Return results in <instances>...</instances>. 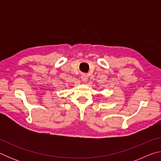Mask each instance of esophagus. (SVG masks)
I'll use <instances>...</instances> for the list:
<instances>
[{
    "mask_svg": "<svg viewBox=\"0 0 161 161\" xmlns=\"http://www.w3.org/2000/svg\"><path fill=\"white\" fill-rule=\"evenodd\" d=\"M81 80L82 81H84V82H86V81L88 80V77H87L86 75H82L81 77Z\"/></svg>",
    "mask_w": 161,
    "mask_h": 161,
    "instance_id": "obj_1",
    "label": "esophagus"
}]
</instances>
